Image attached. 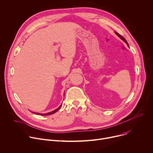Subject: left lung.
Listing matches in <instances>:
<instances>
[{
	"instance_id": "8db88e82",
	"label": "left lung",
	"mask_w": 153,
	"mask_h": 153,
	"mask_svg": "<svg viewBox=\"0 0 153 153\" xmlns=\"http://www.w3.org/2000/svg\"><path fill=\"white\" fill-rule=\"evenodd\" d=\"M115 34H116V35H117L118 37H119L121 39H122V40H123V41H124V42H125L128 45V46H129V45H128V42L126 41V39H125L122 36H121L120 35H119V34H118V33L117 32H116V31H115Z\"/></svg>"
}]
</instances>
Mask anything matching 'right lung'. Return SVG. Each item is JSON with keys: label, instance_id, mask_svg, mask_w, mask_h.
I'll return each mask as SVG.
<instances>
[{"label": "right lung", "instance_id": "1", "mask_svg": "<svg viewBox=\"0 0 153 153\" xmlns=\"http://www.w3.org/2000/svg\"><path fill=\"white\" fill-rule=\"evenodd\" d=\"M61 106L62 105H61L58 108H57L56 109H55V110H54V111H52V112H48V113H46V114H41V113H36V112H31L32 113H36V114H38V115H52V114H54V113H55V112H56L60 108H61Z\"/></svg>", "mask_w": 153, "mask_h": 153}]
</instances>
